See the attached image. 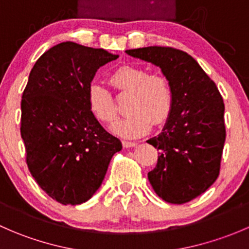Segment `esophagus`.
Returning <instances> with one entry per match:
<instances>
[{"label": "esophagus", "mask_w": 249, "mask_h": 249, "mask_svg": "<svg viewBox=\"0 0 249 249\" xmlns=\"http://www.w3.org/2000/svg\"><path fill=\"white\" fill-rule=\"evenodd\" d=\"M123 147L124 148H132V147H135V145L137 144V143H135V142H129V141H123Z\"/></svg>", "instance_id": "esophagus-1"}]
</instances>
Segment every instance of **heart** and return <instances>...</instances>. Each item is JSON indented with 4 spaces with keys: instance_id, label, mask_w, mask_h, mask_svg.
Wrapping results in <instances>:
<instances>
[{
    "instance_id": "b5f03b06",
    "label": "heart",
    "mask_w": 249,
    "mask_h": 249,
    "mask_svg": "<svg viewBox=\"0 0 249 249\" xmlns=\"http://www.w3.org/2000/svg\"><path fill=\"white\" fill-rule=\"evenodd\" d=\"M109 82L120 94H130L126 106L130 113L110 126L115 135L137 139L152 129L153 123L161 125L166 122L172 108V89L164 74L148 73L143 67L125 65L110 74ZM88 104L101 122L110 123L117 117L114 96L100 83L88 88Z\"/></svg>"
}]
</instances>
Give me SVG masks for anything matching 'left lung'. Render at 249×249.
Masks as SVG:
<instances>
[{
  "label": "left lung",
  "mask_w": 249,
  "mask_h": 249,
  "mask_svg": "<svg viewBox=\"0 0 249 249\" xmlns=\"http://www.w3.org/2000/svg\"><path fill=\"white\" fill-rule=\"evenodd\" d=\"M160 67L172 89V108L162 131L147 142L159 150L148 172L154 192L170 203H185L205 193L219 176L225 142L224 102L196 60L171 47L126 50Z\"/></svg>",
  "instance_id": "left-lung-1"
}]
</instances>
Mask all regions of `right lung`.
<instances>
[{
	"mask_svg": "<svg viewBox=\"0 0 249 249\" xmlns=\"http://www.w3.org/2000/svg\"><path fill=\"white\" fill-rule=\"evenodd\" d=\"M105 49L62 42L30 72L21 100L26 164L39 187L62 205L88 201L122 142L101 126L88 104L95 73L118 59Z\"/></svg>",
	"mask_w": 249,
	"mask_h": 249,
	"instance_id": "obj_1",
	"label": "right lung"
}]
</instances>
